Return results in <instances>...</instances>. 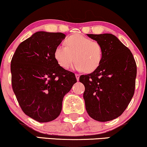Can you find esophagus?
Wrapping results in <instances>:
<instances>
[{
  "label": "esophagus",
  "mask_w": 147,
  "mask_h": 147,
  "mask_svg": "<svg viewBox=\"0 0 147 147\" xmlns=\"http://www.w3.org/2000/svg\"><path fill=\"white\" fill-rule=\"evenodd\" d=\"M76 79H77V80L78 81L79 80V79H80V74H76Z\"/></svg>",
  "instance_id": "obj_1"
}]
</instances>
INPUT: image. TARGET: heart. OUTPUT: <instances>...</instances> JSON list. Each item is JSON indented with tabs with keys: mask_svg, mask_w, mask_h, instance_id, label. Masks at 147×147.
Returning <instances> with one entry per match:
<instances>
[{
	"mask_svg": "<svg viewBox=\"0 0 147 147\" xmlns=\"http://www.w3.org/2000/svg\"><path fill=\"white\" fill-rule=\"evenodd\" d=\"M65 44V46H57L54 52L57 62L64 69L69 68L76 61V69L92 73L101 64L104 49L98 41L81 34H74L67 38Z\"/></svg>",
	"mask_w": 147,
	"mask_h": 147,
	"instance_id": "obj_1",
	"label": "heart"
}]
</instances>
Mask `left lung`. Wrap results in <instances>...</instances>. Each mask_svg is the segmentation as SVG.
Masks as SVG:
<instances>
[{
    "mask_svg": "<svg viewBox=\"0 0 147 147\" xmlns=\"http://www.w3.org/2000/svg\"><path fill=\"white\" fill-rule=\"evenodd\" d=\"M87 36L101 43L104 55L96 71L80 77L86 109L96 121H111L123 113L134 96L136 63L130 50L113 34Z\"/></svg>",
    "mask_w": 147,
    "mask_h": 147,
    "instance_id": "8db88e82",
    "label": "left lung"
}]
</instances>
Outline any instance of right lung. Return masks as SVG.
<instances>
[{"instance_id":"obj_1","label":"right lung","mask_w":147,"mask_h":147,"mask_svg":"<svg viewBox=\"0 0 147 147\" xmlns=\"http://www.w3.org/2000/svg\"><path fill=\"white\" fill-rule=\"evenodd\" d=\"M65 38L61 32H38L20 44L11 62L13 92L24 113L39 122L56 119L65 95L76 82L54 57Z\"/></svg>"}]
</instances>
